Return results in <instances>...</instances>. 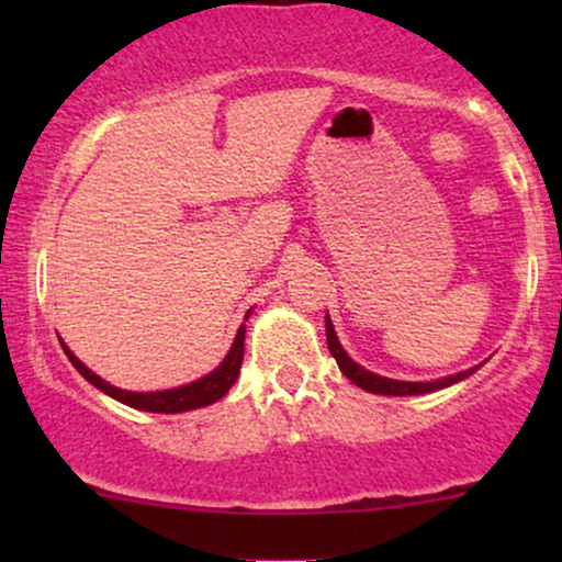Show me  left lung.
Instances as JSON below:
<instances>
[{"instance_id":"left-lung-1","label":"left lung","mask_w":562,"mask_h":562,"mask_svg":"<svg viewBox=\"0 0 562 562\" xmlns=\"http://www.w3.org/2000/svg\"><path fill=\"white\" fill-rule=\"evenodd\" d=\"M325 333H327V348H330V353L335 357V362H338L340 372H344V375L351 380L353 385H359V389H364L370 393H380V396H420V393H434V391L449 389V385L460 383V380L473 375V372L481 367V364L470 367V370H465V372H457V375H449V378H441V380H428V383L393 380V378H383V375H375V372L364 370L362 364H357L351 357H348L346 348L340 346L338 335H335L330 314H325Z\"/></svg>"}]
</instances>
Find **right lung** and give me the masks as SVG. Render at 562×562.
I'll return each instance as SVG.
<instances>
[{
  "mask_svg": "<svg viewBox=\"0 0 562 562\" xmlns=\"http://www.w3.org/2000/svg\"><path fill=\"white\" fill-rule=\"evenodd\" d=\"M248 314H245V322H248ZM63 351H66V357L70 359V364H74L76 370H79L81 375L94 385V389H100L102 393H108V396L115 398V402H121V404H126V406H134V409H142V412H160V415H177V412L200 409V406H209V404L218 402V398H222L224 393H227L232 385H235L237 375H240L243 351H245V325H240V330H237L235 340H232L227 357L222 359V364H218L216 370H211L209 375L192 380V383L179 385V389H166V391L137 393V391L115 389V385L108 383V380H102L100 375H94V372L89 370V367L83 364L81 359L76 357V353L70 351L66 344H63Z\"/></svg>",
  "mask_w": 562,
  "mask_h": 562,
  "instance_id": "add662e5",
  "label": "right lung"
}]
</instances>
